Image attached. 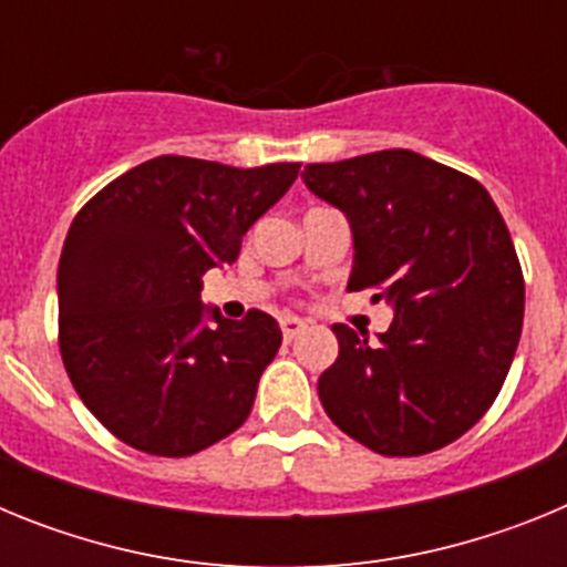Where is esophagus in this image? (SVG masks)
I'll return each instance as SVG.
<instances>
[{"label": "esophagus", "mask_w": 567, "mask_h": 567, "mask_svg": "<svg viewBox=\"0 0 567 567\" xmlns=\"http://www.w3.org/2000/svg\"><path fill=\"white\" fill-rule=\"evenodd\" d=\"M303 329H307V323H303V320H300V318H295V315H287V318H280V332H284V338H287V340L298 338V334L303 332Z\"/></svg>", "instance_id": "esophagus-1"}]
</instances>
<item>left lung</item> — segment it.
<instances>
[{
  "instance_id": "8db88e82",
  "label": "left lung",
  "mask_w": 567,
  "mask_h": 567,
  "mask_svg": "<svg viewBox=\"0 0 567 567\" xmlns=\"http://www.w3.org/2000/svg\"><path fill=\"white\" fill-rule=\"evenodd\" d=\"M303 184L349 218V292L394 309L369 343L334 323L320 403L352 440L420 457L463 437L497 400L517 352L525 280L488 189L412 150L309 164Z\"/></svg>"
}]
</instances>
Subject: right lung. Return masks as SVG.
Returning a JSON list of instances; mask_svg holds the SVG:
<instances>
[{"label": "right lung", "instance_id": "obj_1", "mask_svg": "<svg viewBox=\"0 0 567 567\" xmlns=\"http://www.w3.org/2000/svg\"><path fill=\"white\" fill-rule=\"evenodd\" d=\"M298 169L158 155L79 209L59 258V349L82 403L122 443L189 457L249 417L278 320L221 318L202 303V278L238 258Z\"/></svg>", "mask_w": 567, "mask_h": 567}]
</instances>
